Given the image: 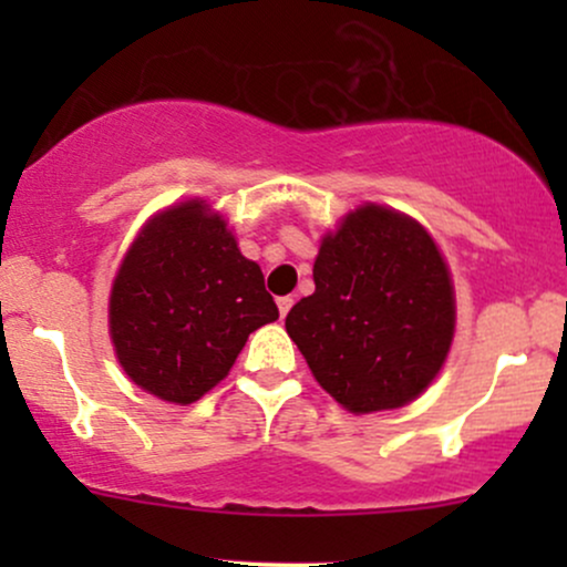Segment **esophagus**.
I'll return each mask as SVG.
<instances>
[{"instance_id":"34e87169","label":"esophagus","mask_w":567,"mask_h":567,"mask_svg":"<svg viewBox=\"0 0 567 567\" xmlns=\"http://www.w3.org/2000/svg\"><path fill=\"white\" fill-rule=\"evenodd\" d=\"M277 306H279V317H288L290 306H292V296H279L277 298Z\"/></svg>"}]
</instances>
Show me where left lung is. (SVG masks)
Wrapping results in <instances>:
<instances>
[{"label":"left lung","mask_w":567,"mask_h":567,"mask_svg":"<svg viewBox=\"0 0 567 567\" xmlns=\"http://www.w3.org/2000/svg\"><path fill=\"white\" fill-rule=\"evenodd\" d=\"M315 285L285 328L343 408H402L434 381L453 341V285L415 220L379 205L351 213L322 239Z\"/></svg>","instance_id":"1"}]
</instances>
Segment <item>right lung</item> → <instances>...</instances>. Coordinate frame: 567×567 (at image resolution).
<instances>
[{
    "label": "right lung",
    "instance_id": "right-lung-1",
    "mask_svg": "<svg viewBox=\"0 0 567 567\" xmlns=\"http://www.w3.org/2000/svg\"><path fill=\"white\" fill-rule=\"evenodd\" d=\"M277 317L258 264L202 202L165 210L141 231L109 303L120 365L141 389L178 405L224 381L247 336Z\"/></svg>",
    "mask_w": 567,
    "mask_h": 567
}]
</instances>
